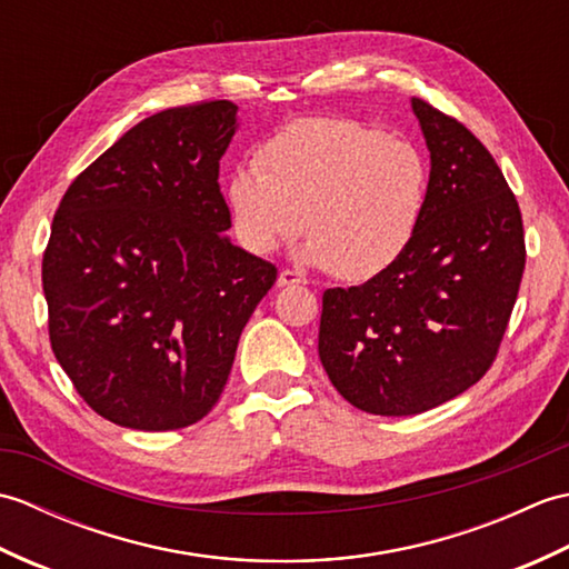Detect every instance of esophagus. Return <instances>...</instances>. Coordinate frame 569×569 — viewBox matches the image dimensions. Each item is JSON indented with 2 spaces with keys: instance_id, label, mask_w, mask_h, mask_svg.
I'll use <instances>...</instances> for the list:
<instances>
[{
  "instance_id": "obj_1",
  "label": "esophagus",
  "mask_w": 569,
  "mask_h": 569,
  "mask_svg": "<svg viewBox=\"0 0 569 569\" xmlns=\"http://www.w3.org/2000/svg\"><path fill=\"white\" fill-rule=\"evenodd\" d=\"M276 283H278V288H288V286H306L308 281L300 273L286 269V271L278 273V281Z\"/></svg>"
}]
</instances>
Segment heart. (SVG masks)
Returning a JSON list of instances; mask_svg holds the SVG:
<instances>
[{
    "instance_id": "obj_1",
    "label": "heart",
    "mask_w": 569,
    "mask_h": 569,
    "mask_svg": "<svg viewBox=\"0 0 569 569\" xmlns=\"http://www.w3.org/2000/svg\"><path fill=\"white\" fill-rule=\"evenodd\" d=\"M224 186L232 234L269 257L303 232L300 259L365 283L403 257L428 200V166L403 139L347 117L296 119Z\"/></svg>"
}]
</instances>
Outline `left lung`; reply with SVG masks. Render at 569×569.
I'll return each mask as SVG.
<instances>
[{"label":"left lung","mask_w":569,"mask_h":569,"mask_svg":"<svg viewBox=\"0 0 569 569\" xmlns=\"http://www.w3.org/2000/svg\"><path fill=\"white\" fill-rule=\"evenodd\" d=\"M430 151L428 200L403 257L328 288L318 352L332 386L373 416H416L491 367L526 266L521 210L467 127L410 100Z\"/></svg>","instance_id":"1"}]
</instances>
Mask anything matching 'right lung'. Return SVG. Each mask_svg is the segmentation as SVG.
<instances>
[{
	"label": "right lung",
	"mask_w": 569,
	"mask_h": 569,
	"mask_svg": "<svg viewBox=\"0 0 569 569\" xmlns=\"http://www.w3.org/2000/svg\"><path fill=\"white\" fill-rule=\"evenodd\" d=\"M239 107L163 110L72 180L43 253L51 347L94 413L161 432L220 398L276 266L227 237L220 159Z\"/></svg>",
	"instance_id": "1"
}]
</instances>
